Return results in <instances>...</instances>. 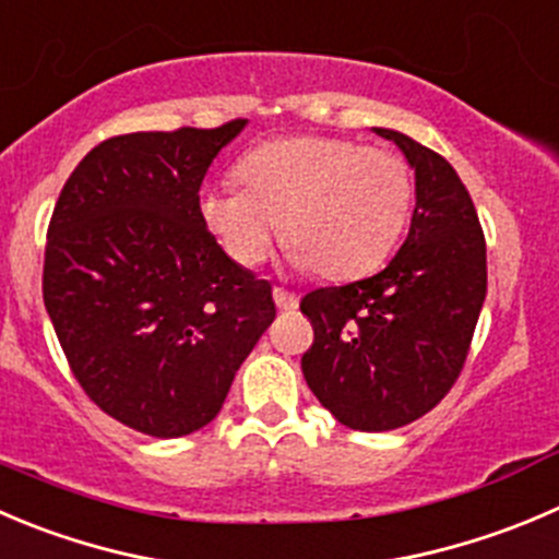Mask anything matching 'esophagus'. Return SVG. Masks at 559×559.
I'll return each mask as SVG.
<instances>
[{"mask_svg":"<svg viewBox=\"0 0 559 559\" xmlns=\"http://www.w3.org/2000/svg\"><path fill=\"white\" fill-rule=\"evenodd\" d=\"M273 300H275V306L281 308V311H295V308L300 306V297H297L295 292L281 289V286H275V289H273Z\"/></svg>","mask_w":559,"mask_h":559,"instance_id":"esophagus-1","label":"esophagus"}]
</instances>
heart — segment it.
Segmentation results:
<instances>
[{
    "label": "heart",
    "instance_id": "1",
    "mask_svg": "<svg viewBox=\"0 0 559 559\" xmlns=\"http://www.w3.org/2000/svg\"><path fill=\"white\" fill-rule=\"evenodd\" d=\"M237 177L242 188H202L199 213L240 264H257L281 226L292 262L330 281L357 278L384 262L409 218L404 160L333 135L259 144L242 155Z\"/></svg>",
    "mask_w": 559,
    "mask_h": 559
}]
</instances>
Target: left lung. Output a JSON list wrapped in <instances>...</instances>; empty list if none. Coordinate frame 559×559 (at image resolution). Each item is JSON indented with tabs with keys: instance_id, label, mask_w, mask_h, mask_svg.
I'll return each instance as SVG.
<instances>
[{
	"instance_id": "8db88e82",
	"label": "left lung",
	"mask_w": 559,
	"mask_h": 559,
	"mask_svg": "<svg viewBox=\"0 0 559 559\" xmlns=\"http://www.w3.org/2000/svg\"><path fill=\"white\" fill-rule=\"evenodd\" d=\"M415 171V213L382 273L302 297L313 344L302 377L355 431H390L435 409L467 360L486 300V240L456 169L435 150L373 128Z\"/></svg>"
}]
</instances>
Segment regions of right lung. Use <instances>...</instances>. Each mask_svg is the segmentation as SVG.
<instances>
[{"label": "right lung", "mask_w": 559, "mask_h": 559, "mask_svg": "<svg viewBox=\"0 0 559 559\" xmlns=\"http://www.w3.org/2000/svg\"><path fill=\"white\" fill-rule=\"evenodd\" d=\"M246 124L106 139L53 207L46 311L86 395L142 435L207 426L275 319L273 286L226 257L199 213L210 164Z\"/></svg>", "instance_id": "right-lung-1"}]
</instances>
